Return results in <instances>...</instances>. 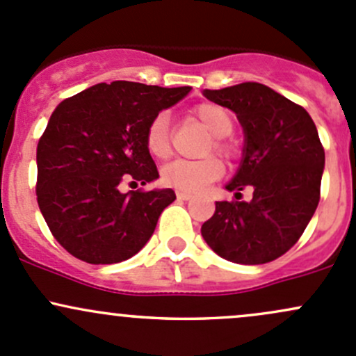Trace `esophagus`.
I'll use <instances>...</instances> for the list:
<instances>
[{"instance_id":"34e87169","label":"esophagus","mask_w":356,"mask_h":356,"mask_svg":"<svg viewBox=\"0 0 356 356\" xmlns=\"http://www.w3.org/2000/svg\"><path fill=\"white\" fill-rule=\"evenodd\" d=\"M177 197H179V200H182V201H188V200H191V197H193V194L184 193V191H177Z\"/></svg>"}]
</instances>
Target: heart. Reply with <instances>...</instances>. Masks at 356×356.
Here are the masks:
<instances>
[{
  "mask_svg": "<svg viewBox=\"0 0 356 356\" xmlns=\"http://www.w3.org/2000/svg\"><path fill=\"white\" fill-rule=\"evenodd\" d=\"M194 115L197 121L213 134V141L209 149H215L220 155L234 156L235 147L230 140H227V134L234 129V118L225 107L218 104H201L194 109ZM168 124L170 119L165 112L156 114L148 122L147 133H145V145L149 155L155 159H167L170 155V138H168ZM225 172V167L216 156H207L201 160H175L167 163L162 168V182L168 188H174L184 193H200L211 182L218 181Z\"/></svg>",
  "mask_w": 356,
  "mask_h": 356,
  "instance_id": "b5f03b06",
  "label": "heart"
}]
</instances>
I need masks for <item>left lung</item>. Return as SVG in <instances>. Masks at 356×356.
Returning a JSON list of instances; mask_svg holds the SVG:
<instances>
[{
  "mask_svg": "<svg viewBox=\"0 0 356 356\" xmlns=\"http://www.w3.org/2000/svg\"><path fill=\"white\" fill-rule=\"evenodd\" d=\"M203 93L244 128V155L227 189L241 200L252 188V200L216 201L201 235L232 263L275 261L297 244L319 204L324 148L316 124L304 107L256 81Z\"/></svg>",
  "mask_w": 356,
  "mask_h": 356,
  "instance_id": "left-lung-1",
  "label": "left lung"
}]
</instances>
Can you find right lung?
<instances>
[{"label": "right lung", "instance_id": "obj_1", "mask_svg": "<svg viewBox=\"0 0 356 356\" xmlns=\"http://www.w3.org/2000/svg\"><path fill=\"white\" fill-rule=\"evenodd\" d=\"M191 87L134 81L93 85L63 100L37 145V203L51 234L71 256L114 264L143 249L172 189L121 193L124 181L159 177L145 145L148 122Z\"/></svg>", "mask_w": 356, "mask_h": 356}]
</instances>
